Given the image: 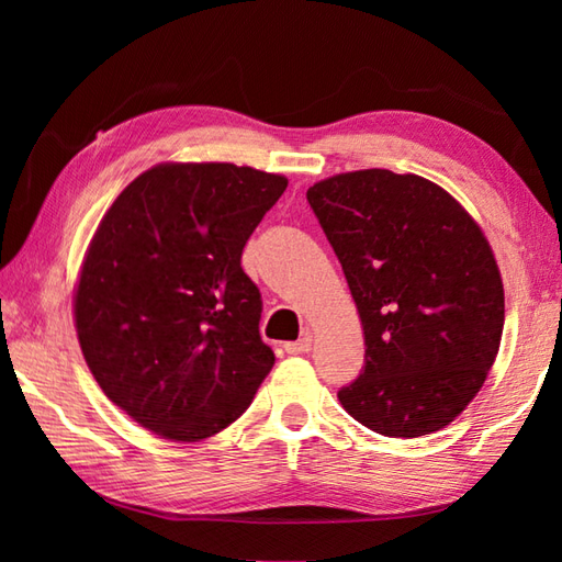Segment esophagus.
Returning a JSON list of instances; mask_svg holds the SVG:
<instances>
[{
    "mask_svg": "<svg viewBox=\"0 0 562 562\" xmlns=\"http://www.w3.org/2000/svg\"><path fill=\"white\" fill-rule=\"evenodd\" d=\"M312 333H304V336L300 338V340H294V342H288V345H284V350H288L290 355H304V352H308V350H312Z\"/></svg>",
    "mask_w": 562,
    "mask_h": 562,
    "instance_id": "obj_1",
    "label": "esophagus"
}]
</instances>
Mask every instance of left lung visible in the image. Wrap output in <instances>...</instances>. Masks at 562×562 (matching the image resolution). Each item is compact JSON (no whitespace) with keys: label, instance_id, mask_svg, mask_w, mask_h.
Masks as SVG:
<instances>
[{"label":"left lung","instance_id":"left-lung-1","mask_svg":"<svg viewBox=\"0 0 562 562\" xmlns=\"http://www.w3.org/2000/svg\"><path fill=\"white\" fill-rule=\"evenodd\" d=\"M364 330V369L338 391L384 437L447 427L481 391L505 326V290L485 234L445 188L364 169L306 190Z\"/></svg>","mask_w":562,"mask_h":562}]
</instances>
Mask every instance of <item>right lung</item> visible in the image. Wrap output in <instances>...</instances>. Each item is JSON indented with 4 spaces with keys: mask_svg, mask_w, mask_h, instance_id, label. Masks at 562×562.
Listing matches in <instances>:
<instances>
[{
    "mask_svg": "<svg viewBox=\"0 0 562 562\" xmlns=\"http://www.w3.org/2000/svg\"><path fill=\"white\" fill-rule=\"evenodd\" d=\"M288 178L236 164H159L103 214L81 262L75 326L93 379L173 441L222 432L274 355L241 254Z\"/></svg>",
    "mask_w": 562,
    "mask_h": 562,
    "instance_id": "obj_1",
    "label": "right lung"
}]
</instances>
